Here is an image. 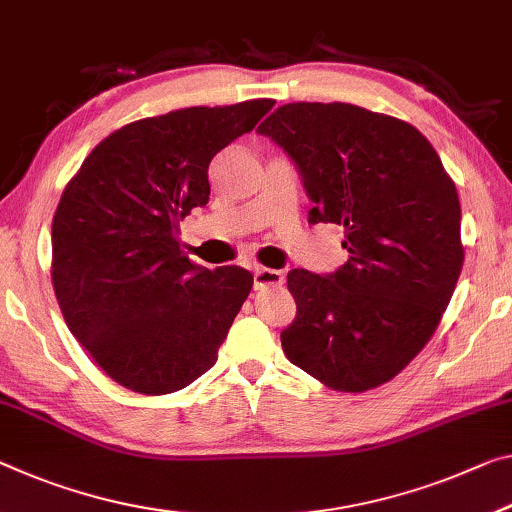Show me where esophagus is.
<instances>
[{"instance_id":"obj_1","label":"esophagus","mask_w":512,"mask_h":512,"mask_svg":"<svg viewBox=\"0 0 512 512\" xmlns=\"http://www.w3.org/2000/svg\"><path fill=\"white\" fill-rule=\"evenodd\" d=\"M283 272L272 270V267H256L254 272V286L256 288H267V286H281L283 283Z\"/></svg>"}]
</instances>
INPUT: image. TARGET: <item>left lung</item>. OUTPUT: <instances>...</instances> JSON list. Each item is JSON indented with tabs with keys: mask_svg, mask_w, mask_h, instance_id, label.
<instances>
[{
	"mask_svg": "<svg viewBox=\"0 0 512 512\" xmlns=\"http://www.w3.org/2000/svg\"><path fill=\"white\" fill-rule=\"evenodd\" d=\"M258 132L300 169L309 222L343 226L350 254L329 277L288 272L283 355L334 391L380 387L426 348L458 283L455 183L414 125L348 102H288Z\"/></svg>",
	"mask_w": 512,
	"mask_h": 512,
	"instance_id": "obj_1",
	"label": "left lung"
}]
</instances>
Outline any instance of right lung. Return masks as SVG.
<instances>
[{"label": "right lung", "mask_w": 512, "mask_h": 512, "mask_svg": "<svg viewBox=\"0 0 512 512\" xmlns=\"http://www.w3.org/2000/svg\"><path fill=\"white\" fill-rule=\"evenodd\" d=\"M274 100L185 107L123 125L86 155L52 219V286L91 359L121 387L162 396L217 361L254 277L206 270L178 224L210 196L208 164Z\"/></svg>", "instance_id": "1"}]
</instances>
